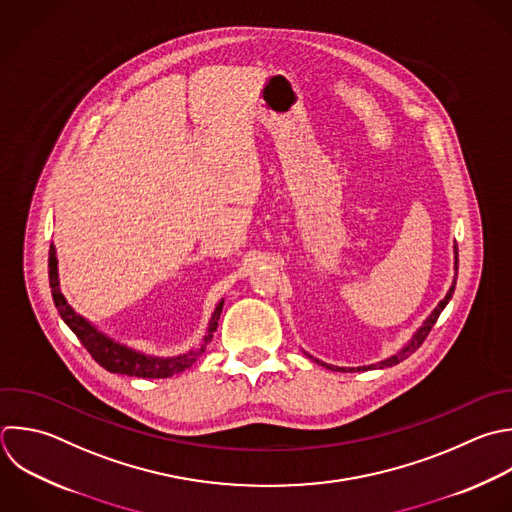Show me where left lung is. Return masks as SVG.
<instances>
[{"mask_svg": "<svg viewBox=\"0 0 512 512\" xmlns=\"http://www.w3.org/2000/svg\"><path fill=\"white\" fill-rule=\"evenodd\" d=\"M454 270H456V274H458V246L454 244ZM454 284H456V276H454V282H452V286H450V290L446 292V296L438 302V306L432 310V314L424 320V324L416 330V334L412 336V340L398 352V354H394V356H390V358H386V360H382V362H378V364H370V366H358V368H338V366H332V364H324V362H320V360H316L318 364H322V366H326V368H330V370H342V372H360V370H374V368H388V366H394V364H398V362H402L404 358H408L424 340H426V336H428V332L432 330V326L436 324V320H438V316H440V312L444 310V306L448 304V300L452 298V294H454ZM312 358V356H310Z\"/></svg>", "mask_w": 512, "mask_h": 512, "instance_id": "left-lung-1", "label": "left lung"}]
</instances>
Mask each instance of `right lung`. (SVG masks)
<instances>
[{
	"instance_id": "1",
	"label": "right lung",
	"mask_w": 512,
	"mask_h": 512,
	"mask_svg": "<svg viewBox=\"0 0 512 512\" xmlns=\"http://www.w3.org/2000/svg\"><path fill=\"white\" fill-rule=\"evenodd\" d=\"M50 288H52V296H54V304L62 316V320L70 326V330L80 338V342L86 346V350L92 354V358L106 368L108 372L114 374H128V376H138V378H168L172 374H178L186 368H190L196 358L206 350V346L210 344L216 328H218V320L222 314V306L224 302H220L212 314L210 326H208V334L204 336V342L200 348L190 350L188 354L182 356H174V358H152L146 354H140L132 348H126L114 340H110L108 336H104L102 332H98L88 320H84L80 314L74 312V308L66 302L64 294L60 292V280H58V260H56V248L50 246Z\"/></svg>"
}]
</instances>
